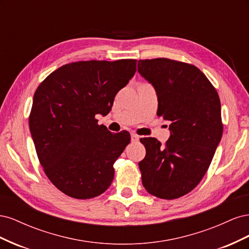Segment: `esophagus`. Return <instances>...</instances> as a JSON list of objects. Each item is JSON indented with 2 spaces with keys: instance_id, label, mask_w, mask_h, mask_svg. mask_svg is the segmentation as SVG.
Listing matches in <instances>:
<instances>
[{
  "instance_id": "1",
  "label": "esophagus",
  "mask_w": 249,
  "mask_h": 249,
  "mask_svg": "<svg viewBox=\"0 0 249 249\" xmlns=\"http://www.w3.org/2000/svg\"><path fill=\"white\" fill-rule=\"evenodd\" d=\"M131 139H132L133 142H137V141L139 140V136H138L137 134L132 133V134H131Z\"/></svg>"
}]
</instances>
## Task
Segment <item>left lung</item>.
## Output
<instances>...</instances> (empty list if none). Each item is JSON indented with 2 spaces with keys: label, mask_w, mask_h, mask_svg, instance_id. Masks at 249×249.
Here are the masks:
<instances>
[{
  "label": "left lung",
  "mask_w": 249,
  "mask_h": 249,
  "mask_svg": "<svg viewBox=\"0 0 249 249\" xmlns=\"http://www.w3.org/2000/svg\"><path fill=\"white\" fill-rule=\"evenodd\" d=\"M138 71L154 85L158 116L170 122L169 139L141 138L142 185L156 197L176 199L196 187L223 133L219 95L196 66L167 58L139 60Z\"/></svg>",
  "instance_id": "8db88e82"
}]
</instances>
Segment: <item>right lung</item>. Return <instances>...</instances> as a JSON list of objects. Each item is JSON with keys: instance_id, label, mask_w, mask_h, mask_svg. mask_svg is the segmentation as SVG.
<instances>
[{"instance_id": "1", "label": "right lung", "mask_w": 249, "mask_h": 249, "mask_svg": "<svg viewBox=\"0 0 249 249\" xmlns=\"http://www.w3.org/2000/svg\"><path fill=\"white\" fill-rule=\"evenodd\" d=\"M136 62H71L37 87L30 132L44 173L67 196H99L114 178L113 164L130 143V133L112 134L95 115L110 112L116 93L136 72Z\"/></svg>"}]
</instances>
